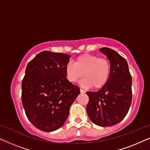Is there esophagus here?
<instances>
[{
    "label": "esophagus",
    "instance_id": "obj_1",
    "mask_svg": "<svg viewBox=\"0 0 150 150\" xmlns=\"http://www.w3.org/2000/svg\"><path fill=\"white\" fill-rule=\"evenodd\" d=\"M80 91H81V93H85V91L84 89H80Z\"/></svg>",
    "mask_w": 150,
    "mask_h": 150
}]
</instances>
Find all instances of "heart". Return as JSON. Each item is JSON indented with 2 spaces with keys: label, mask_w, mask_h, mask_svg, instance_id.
<instances>
[{
  "label": "heart",
  "mask_w": 150,
  "mask_h": 150,
  "mask_svg": "<svg viewBox=\"0 0 150 150\" xmlns=\"http://www.w3.org/2000/svg\"><path fill=\"white\" fill-rule=\"evenodd\" d=\"M67 80L76 83L83 77V85L98 89L108 83L111 74V64L107 59L96 55L85 54L76 59L74 64L68 63L65 66Z\"/></svg>",
  "instance_id": "1"
}]
</instances>
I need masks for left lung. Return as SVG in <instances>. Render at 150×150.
<instances>
[{"label": "left lung", "instance_id": "8db88e82", "mask_svg": "<svg viewBox=\"0 0 150 150\" xmlns=\"http://www.w3.org/2000/svg\"><path fill=\"white\" fill-rule=\"evenodd\" d=\"M111 64L108 83L97 92L87 91V108L91 122L100 126H112L128 113L132 102V76L126 59L112 49L102 48Z\"/></svg>", "mask_w": 150, "mask_h": 150}]
</instances>
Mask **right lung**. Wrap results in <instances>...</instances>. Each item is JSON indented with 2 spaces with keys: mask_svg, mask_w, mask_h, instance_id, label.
<instances>
[{
  "mask_svg": "<svg viewBox=\"0 0 150 150\" xmlns=\"http://www.w3.org/2000/svg\"><path fill=\"white\" fill-rule=\"evenodd\" d=\"M71 56L43 51L26 66L22 82V102L26 115L39 130L52 132L68 117L80 89L66 79L65 66Z\"/></svg>",
  "mask_w": 150,
  "mask_h": 150,
  "instance_id": "right-lung-1",
  "label": "right lung"
}]
</instances>
